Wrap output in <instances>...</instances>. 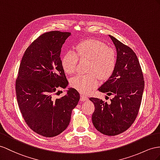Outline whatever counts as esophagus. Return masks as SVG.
Returning a JSON list of instances; mask_svg holds the SVG:
<instances>
[{
    "label": "esophagus",
    "instance_id": "esophagus-1",
    "mask_svg": "<svg viewBox=\"0 0 160 160\" xmlns=\"http://www.w3.org/2000/svg\"><path fill=\"white\" fill-rule=\"evenodd\" d=\"M88 99L87 97H86L84 95H83V94H81L80 95V101H87Z\"/></svg>",
    "mask_w": 160,
    "mask_h": 160
}]
</instances>
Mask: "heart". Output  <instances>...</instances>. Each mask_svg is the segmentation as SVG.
<instances>
[{"mask_svg":"<svg viewBox=\"0 0 160 160\" xmlns=\"http://www.w3.org/2000/svg\"><path fill=\"white\" fill-rule=\"evenodd\" d=\"M76 53L69 51L62 59L65 72L72 74L76 70L78 58L88 60L87 74H79L71 79V86L82 93H88L96 88L99 78L109 79L115 70L117 63L116 52L105 43L97 40H88L77 44Z\"/></svg>","mask_w":160,"mask_h":160,"instance_id":"obj_1","label":"heart"}]
</instances>
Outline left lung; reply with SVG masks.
<instances>
[{
  "label": "left lung",
  "instance_id": "obj_1",
  "mask_svg": "<svg viewBox=\"0 0 160 160\" xmlns=\"http://www.w3.org/2000/svg\"><path fill=\"white\" fill-rule=\"evenodd\" d=\"M109 36L116 48V67L111 77L98 90L113 97L109 103L97 98L89 99L95 108L92 116L94 126L102 134L115 136L128 129L136 119L145 82L134 52L113 36Z\"/></svg>",
  "mask_w": 160,
  "mask_h": 160
}]
</instances>
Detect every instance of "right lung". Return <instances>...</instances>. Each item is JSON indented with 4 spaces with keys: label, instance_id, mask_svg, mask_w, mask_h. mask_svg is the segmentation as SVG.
Here are the masks:
<instances>
[{
    "label": "right lung",
    "instance_id": "add662e5",
    "mask_svg": "<svg viewBox=\"0 0 160 160\" xmlns=\"http://www.w3.org/2000/svg\"><path fill=\"white\" fill-rule=\"evenodd\" d=\"M69 36L60 31L40 36L26 49L19 66L15 82L19 108L28 126L42 137H55L66 129L80 100L73 88L59 99L53 97L68 85L60 54Z\"/></svg>",
    "mask_w": 160,
    "mask_h": 160
}]
</instances>
